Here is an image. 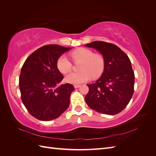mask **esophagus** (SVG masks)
<instances>
[{
  "mask_svg": "<svg viewBox=\"0 0 156 156\" xmlns=\"http://www.w3.org/2000/svg\"><path fill=\"white\" fill-rule=\"evenodd\" d=\"M80 87H81V85H80V84H75V85H74L75 88H79Z\"/></svg>",
  "mask_w": 156,
  "mask_h": 156,
  "instance_id": "obj_1",
  "label": "esophagus"
}]
</instances>
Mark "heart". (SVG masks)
<instances>
[{"label": "heart", "instance_id": "1", "mask_svg": "<svg viewBox=\"0 0 156 156\" xmlns=\"http://www.w3.org/2000/svg\"><path fill=\"white\" fill-rule=\"evenodd\" d=\"M71 58L75 63L80 62L79 72L72 73L67 75L65 81L72 84H79L86 82L93 78H98L103 72L105 68V60L100 54L87 48H79L72 51ZM56 66L60 73L67 74L72 69V64L65 55H61L56 62Z\"/></svg>", "mask_w": 156, "mask_h": 156}]
</instances>
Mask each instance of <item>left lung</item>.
<instances>
[{"label":"left lung","instance_id":"8db88e82","mask_svg":"<svg viewBox=\"0 0 156 156\" xmlns=\"http://www.w3.org/2000/svg\"><path fill=\"white\" fill-rule=\"evenodd\" d=\"M101 53L105 68L95 83L87 84L84 98L88 107L102 114L114 115L123 111L134 92L135 75L127 55L115 44L96 41L87 44Z\"/></svg>","mask_w":156,"mask_h":156}]
</instances>
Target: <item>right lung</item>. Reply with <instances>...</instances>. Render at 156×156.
<instances>
[{"label":"right lung","mask_w":156,"mask_h":156,"mask_svg":"<svg viewBox=\"0 0 156 156\" xmlns=\"http://www.w3.org/2000/svg\"><path fill=\"white\" fill-rule=\"evenodd\" d=\"M70 49L55 44L44 45L33 52L23 65L19 80L21 100L37 120L56 119L69 107L75 88L69 83L58 87L64 77L56 62Z\"/></svg>","instance_id":"obj_1"}]
</instances>
